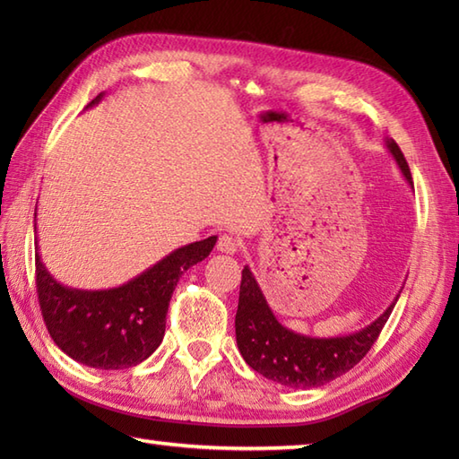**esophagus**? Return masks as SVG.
<instances>
[{"label":"esophagus","mask_w":459,"mask_h":459,"mask_svg":"<svg viewBox=\"0 0 459 459\" xmlns=\"http://www.w3.org/2000/svg\"><path fill=\"white\" fill-rule=\"evenodd\" d=\"M238 247H240V242L232 235H222L219 238V242H217V248L221 252H224V255H235V252L238 250Z\"/></svg>","instance_id":"34e87169"}]
</instances>
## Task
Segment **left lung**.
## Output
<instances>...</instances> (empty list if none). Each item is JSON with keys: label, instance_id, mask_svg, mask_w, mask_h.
Segmentation results:
<instances>
[{"label": "left lung", "instance_id": "1", "mask_svg": "<svg viewBox=\"0 0 459 459\" xmlns=\"http://www.w3.org/2000/svg\"><path fill=\"white\" fill-rule=\"evenodd\" d=\"M385 143L403 178L412 187V175L401 148L394 140L388 138ZM401 291L373 324L355 331V333L311 337L280 324L264 294H262L252 270L245 266L235 317L238 351L248 367L278 385L288 388L321 386L347 373L368 353V349L373 347L378 333L383 331L386 319L391 317Z\"/></svg>", "mask_w": 459, "mask_h": 459}]
</instances>
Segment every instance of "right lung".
<instances>
[{
  "label": "right lung",
  "instance_id": "1",
  "mask_svg": "<svg viewBox=\"0 0 459 459\" xmlns=\"http://www.w3.org/2000/svg\"><path fill=\"white\" fill-rule=\"evenodd\" d=\"M102 99L104 92L86 108ZM214 245L217 237H209L175 248L118 288L79 290L61 284L47 270L35 238L37 294L48 333L81 365L102 370L140 365L163 341L169 299L183 272L207 258Z\"/></svg>",
  "mask_w": 459,
  "mask_h": 459
}]
</instances>
